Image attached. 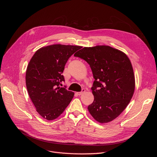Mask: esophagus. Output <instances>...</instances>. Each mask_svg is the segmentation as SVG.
I'll return each mask as SVG.
<instances>
[{
    "label": "esophagus",
    "instance_id": "obj_1",
    "mask_svg": "<svg viewBox=\"0 0 157 157\" xmlns=\"http://www.w3.org/2000/svg\"><path fill=\"white\" fill-rule=\"evenodd\" d=\"M85 91H86L85 89H82V91H81V92H78V93H77V94H78V95L80 96V95L83 94L85 93Z\"/></svg>",
    "mask_w": 157,
    "mask_h": 157
}]
</instances>
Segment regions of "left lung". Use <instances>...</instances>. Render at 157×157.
Here are the masks:
<instances>
[{"label": "left lung", "mask_w": 157, "mask_h": 157, "mask_svg": "<svg viewBox=\"0 0 157 157\" xmlns=\"http://www.w3.org/2000/svg\"><path fill=\"white\" fill-rule=\"evenodd\" d=\"M91 67L94 81V101L87 107L100 123L117 117L129 104L135 90V76L131 62L122 52L106 45L84 47L75 55Z\"/></svg>", "instance_id": "left-lung-1"}]
</instances>
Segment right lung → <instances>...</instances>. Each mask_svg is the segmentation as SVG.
<instances>
[{"instance_id": "1", "label": "right lung", "mask_w": 157, "mask_h": 157, "mask_svg": "<svg viewBox=\"0 0 157 157\" xmlns=\"http://www.w3.org/2000/svg\"><path fill=\"white\" fill-rule=\"evenodd\" d=\"M82 47L56 44L38 50L26 71L25 81L29 96L38 113L44 119L54 120L69 105L74 93L59 87L70 57Z\"/></svg>"}]
</instances>
